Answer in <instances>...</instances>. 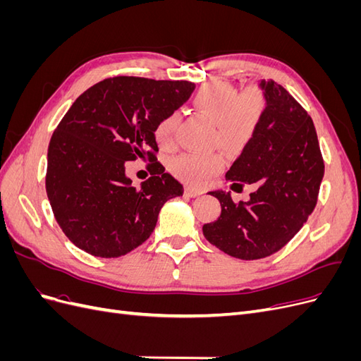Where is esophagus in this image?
I'll use <instances>...</instances> for the list:
<instances>
[{
    "label": "esophagus",
    "instance_id": "1",
    "mask_svg": "<svg viewBox=\"0 0 361 361\" xmlns=\"http://www.w3.org/2000/svg\"><path fill=\"white\" fill-rule=\"evenodd\" d=\"M199 194H202L200 190L192 188V187H185V195H188V197H195V195Z\"/></svg>",
    "mask_w": 361,
    "mask_h": 361
}]
</instances>
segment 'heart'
Masks as SVG:
<instances>
[{
    "instance_id": "heart-1",
    "label": "heart",
    "mask_w": 361,
    "mask_h": 361,
    "mask_svg": "<svg viewBox=\"0 0 361 361\" xmlns=\"http://www.w3.org/2000/svg\"><path fill=\"white\" fill-rule=\"evenodd\" d=\"M267 96L257 85H250L238 93L231 84L206 85L195 93L194 110L214 125V145L228 150H243L257 133L267 111ZM179 117L176 113L164 116L155 126L158 146L170 150L176 145ZM220 154H182L170 162L171 171L191 185H202L224 169Z\"/></svg>"
}]
</instances>
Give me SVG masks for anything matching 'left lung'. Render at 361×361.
Here are the masks:
<instances>
[{
  "instance_id": "8db88e82",
  "label": "left lung",
  "mask_w": 361,
  "mask_h": 361,
  "mask_svg": "<svg viewBox=\"0 0 361 361\" xmlns=\"http://www.w3.org/2000/svg\"><path fill=\"white\" fill-rule=\"evenodd\" d=\"M259 87L267 111L253 140L226 173L233 185L257 183L248 202L231 192L211 191L221 214L203 226V235L226 255L256 260L274 255L298 233L318 202L324 159L307 111L272 80ZM240 182L238 183L237 180Z\"/></svg>"
}]
</instances>
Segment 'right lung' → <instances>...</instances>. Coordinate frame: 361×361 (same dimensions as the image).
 Wrapping results in <instances>:
<instances>
[{"label":"right lung","mask_w":361,"mask_h":361,"mask_svg":"<svg viewBox=\"0 0 361 361\" xmlns=\"http://www.w3.org/2000/svg\"><path fill=\"white\" fill-rule=\"evenodd\" d=\"M190 81L114 76L76 99L49 141L47 194L69 241L96 257H120L154 232L167 200L183 194L180 182L157 161L154 130L194 90ZM150 160L152 176L140 189L124 162Z\"/></svg>","instance_id":"right-lung-1"}]
</instances>
